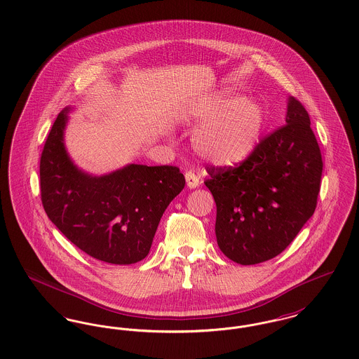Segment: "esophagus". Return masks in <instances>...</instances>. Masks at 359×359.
Segmentation results:
<instances>
[{"mask_svg": "<svg viewBox=\"0 0 359 359\" xmlns=\"http://www.w3.org/2000/svg\"><path fill=\"white\" fill-rule=\"evenodd\" d=\"M186 182H187V187L191 188V189L199 186V177L194 172H186Z\"/></svg>", "mask_w": 359, "mask_h": 359, "instance_id": "34e87169", "label": "esophagus"}]
</instances>
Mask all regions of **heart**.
<instances>
[{
	"label": "heart",
	"instance_id": "b5f03b06",
	"mask_svg": "<svg viewBox=\"0 0 359 359\" xmlns=\"http://www.w3.org/2000/svg\"><path fill=\"white\" fill-rule=\"evenodd\" d=\"M188 122L201 125L194 147L205 161L218 167H234L256 152L268 125L262 103L245 100L236 91L221 90L194 103Z\"/></svg>",
	"mask_w": 359,
	"mask_h": 359
}]
</instances>
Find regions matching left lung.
Here are the masks:
<instances>
[{"label":"left lung","instance_id":"8db88e82","mask_svg":"<svg viewBox=\"0 0 359 359\" xmlns=\"http://www.w3.org/2000/svg\"><path fill=\"white\" fill-rule=\"evenodd\" d=\"M285 123L237 167H207L218 246L241 265L280 255L316 208L322 154L307 110L293 97Z\"/></svg>","mask_w":359,"mask_h":359}]
</instances>
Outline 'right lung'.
I'll return each mask as SVG.
<instances>
[{
    "instance_id": "add662e5",
    "label": "right lung",
    "mask_w": 359,
    "mask_h": 359,
    "mask_svg": "<svg viewBox=\"0 0 359 359\" xmlns=\"http://www.w3.org/2000/svg\"><path fill=\"white\" fill-rule=\"evenodd\" d=\"M71 107L52 125L40 158L41 203L82 252L116 265L148 256L165 208L186 184L177 167L128 164L102 176L79 170L65 145Z\"/></svg>"
}]
</instances>
